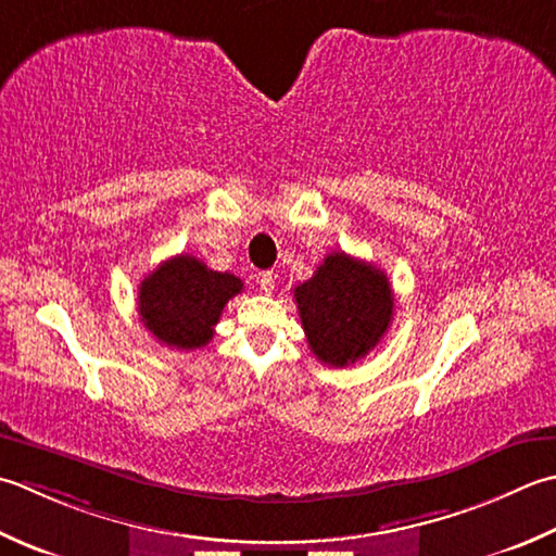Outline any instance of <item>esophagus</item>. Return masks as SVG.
<instances>
[{"label": "esophagus", "mask_w": 556, "mask_h": 556, "mask_svg": "<svg viewBox=\"0 0 556 556\" xmlns=\"http://www.w3.org/2000/svg\"><path fill=\"white\" fill-rule=\"evenodd\" d=\"M257 281H260V291L263 293H271L275 291V287H277V275L275 271H260V277H257Z\"/></svg>", "instance_id": "34e87169"}]
</instances>
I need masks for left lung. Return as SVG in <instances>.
<instances>
[{
  "label": "left lung",
  "mask_w": 556,
  "mask_h": 556,
  "mask_svg": "<svg viewBox=\"0 0 556 556\" xmlns=\"http://www.w3.org/2000/svg\"><path fill=\"white\" fill-rule=\"evenodd\" d=\"M311 352L328 366L364 358L393 320V289L383 269L346 253H330L293 289Z\"/></svg>",
  "instance_id": "1"
}]
</instances>
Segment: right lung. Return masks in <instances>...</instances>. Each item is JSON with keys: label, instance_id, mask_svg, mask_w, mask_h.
Listing matches in <instances>:
<instances>
[{"label": "right lung", "instance_id": "1", "mask_svg": "<svg viewBox=\"0 0 556 556\" xmlns=\"http://www.w3.org/2000/svg\"><path fill=\"white\" fill-rule=\"evenodd\" d=\"M243 291L231 271H214L192 255L161 263L139 285L137 311L144 328L173 350L210 344L224 306Z\"/></svg>", "mask_w": 556, "mask_h": 556}]
</instances>
